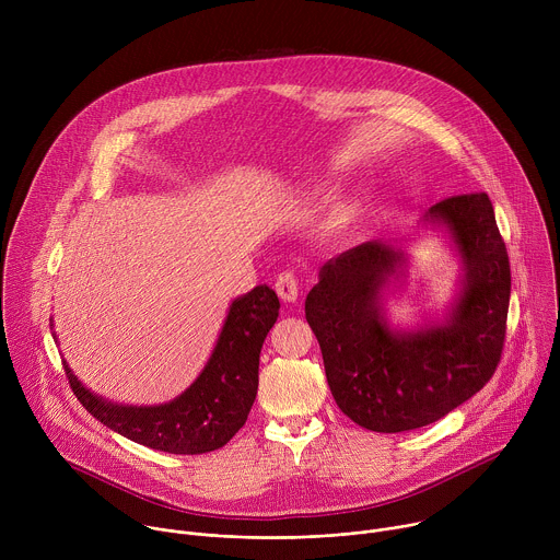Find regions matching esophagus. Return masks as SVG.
Here are the masks:
<instances>
[{
    "label": "esophagus",
    "mask_w": 560,
    "mask_h": 560,
    "mask_svg": "<svg viewBox=\"0 0 560 560\" xmlns=\"http://www.w3.org/2000/svg\"><path fill=\"white\" fill-rule=\"evenodd\" d=\"M275 290H277L279 299L285 303H294L299 299V281L292 272H281L275 281Z\"/></svg>",
    "instance_id": "obj_1"
}]
</instances>
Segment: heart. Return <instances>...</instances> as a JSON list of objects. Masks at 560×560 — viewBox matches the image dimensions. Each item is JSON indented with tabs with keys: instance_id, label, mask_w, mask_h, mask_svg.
I'll list each match as a JSON object with an SVG mask.
<instances>
[{
	"instance_id": "b5f03b06",
	"label": "heart",
	"mask_w": 560,
	"mask_h": 560,
	"mask_svg": "<svg viewBox=\"0 0 560 560\" xmlns=\"http://www.w3.org/2000/svg\"><path fill=\"white\" fill-rule=\"evenodd\" d=\"M350 212H352V208H350L348 203H341V206H337V208H335V217H337L339 221L348 219V217H350Z\"/></svg>"
}]
</instances>
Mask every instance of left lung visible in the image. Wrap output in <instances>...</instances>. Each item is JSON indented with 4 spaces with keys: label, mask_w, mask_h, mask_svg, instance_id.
<instances>
[{
    "label": "left lung",
    "mask_w": 560,
    "mask_h": 560,
    "mask_svg": "<svg viewBox=\"0 0 560 560\" xmlns=\"http://www.w3.org/2000/svg\"><path fill=\"white\" fill-rule=\"evenodd\" d=\"M421 230H436L460 275L441 316L404 328L387 318V296L408 275V242H365L318 270L305 318L322 346L330 392L357 425L408 432L465 404L494 374L505 341L510 259L486 192L432 206Z\"/></svg>",
    "instance_id": "8db88e82"
}]
</instances>
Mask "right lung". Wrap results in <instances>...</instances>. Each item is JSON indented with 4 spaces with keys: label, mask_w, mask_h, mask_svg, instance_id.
<instances>
[{
    "label": "right lung",
    "mask_w": 560,
    "mask_h": 560,
    "mask_svg": "<svg viewBox=\"0 0 560 560\" xmlns=\"http://www.w3.org/2000/svg\"><path fill=\"white\" fill-rule=\"evenodd\" d=\"M277 316L279 296L268 285L236 296L203 370L168 404L128 406L110 401L89 389L63 361L66 376L79 404L113 432L159 452H212L242 430L250 415L259 387L261 346ZM52 339H57L55 332Z\"/></svg>",
    "instance_id": "add662e5"
}]
</instances>
